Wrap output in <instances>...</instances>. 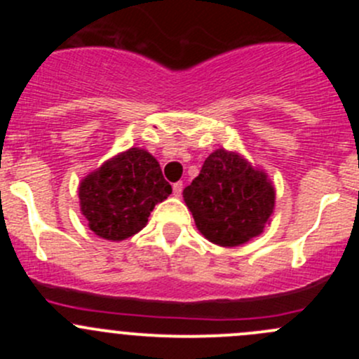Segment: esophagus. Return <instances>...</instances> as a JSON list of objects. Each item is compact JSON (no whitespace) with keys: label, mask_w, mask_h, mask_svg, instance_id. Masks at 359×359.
<instances>
[{"label":"esophagus","mask_w":359,"mask_h":359,"mask_svg":"<svg viewBox=\"0 0 359 359\" xmlns=\"http://www.w3.org/2000/svg\"><path fill=\"white\" fill-rule=\"evenodd\" d=\"M172 189H173V196L180 198V196H182L184 184H182V182H175V184H173V186H172Z\"/></svg>","instance_id":"esophagus-1"}]
</instances>
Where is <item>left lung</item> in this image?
Listing matches in <instances>:
<instances>
[{
  "label": "left lung",
  "instance_id": "obj_1",
  "mask_svg": "<svg viewBox=\"0 0 359 359\" xmlns=\"http://www.w3.org/2000/svg\"><path fill=\"white\" fill-rule=\"evenodd\" d=\"M182 196L198 231L219 247H240L262 234L276 205L267 173L224 147L205 159Z\"/></svg>",
  "mask_w": 359,
  "mask_h": 359
}]
</instances>
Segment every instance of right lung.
Returning <instances> with one entry per match:
<instances>
[{"mask_svg":"<svg viewBox=\"0 0 359 359\" xmlns=\"http://www.w3.org/2000/svg\"><path fill=\"white\" fill-rule=\"evenodd\" d=\"M172 194L158 159L146 149L130 147L83 177L79 210L90 231L109 241H123L146 227L158 203Z\"/></svg>","mask_w":359,"mask_h":359,"instance_id":"add662e5","label":"right lung"}]
</instances>
